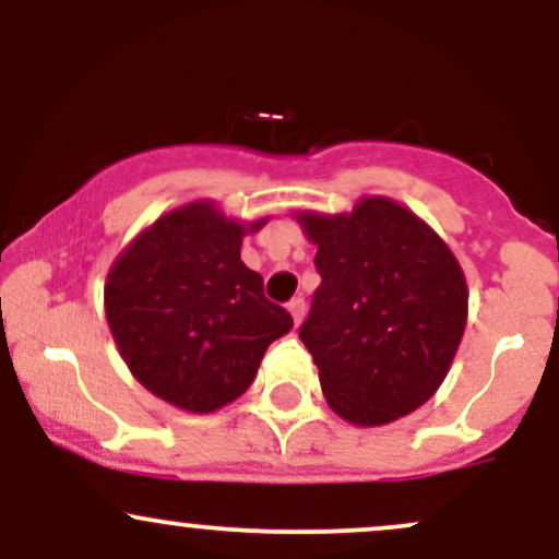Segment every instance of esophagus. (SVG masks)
I'll use <instances>...</instances> for the list:
<instances>
[{"mask_svg": "<svg viewBox=\"0 0 559 559\" xmlns=\"http://www.w3.org/2000/svg\"><path fill=\"white\" fill-rule=\"evenodd\" d=\"M305 310H307V307H305V299H301V297L288 301V312H292L294 323H297V325L301 323V320H305Z\"/></svg>", "mask_w": 559, "mask_h": 559, "instance_id": "1", "label": "esophagus"}]
</instances>
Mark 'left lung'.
<instances>
[{
    "mask_svg": "<svg viewBox=\"0 0 559 559\" xmlns=\"http://www.w3.org/2000/svg\"><path fill=\"white\" fill-rule=\"evenodd\" d=\"M320 286L299 338L338 418L386 426L439 391L467 323V284L436 230L391 197L349 213L297 210Z\"/></svg>",
    "mask_w": 559,
    "mask_h": 559,
    "instance_id": "left-lung-1",
    "label": "left lung"
}]
</instances>
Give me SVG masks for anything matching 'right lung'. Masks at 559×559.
I'll return each mask as SVG.
<instances>
[{
  "label": "right lung",
  "instance_id": "right-lung-1",
  "mask_svg": "<svg viewBox=\"0 0 559 559\" xmlns=\"http://www.w3.org/2000/svg\"><path fill=\"white\" fill-rule=\"evenodd\" d=\"M271 217L239 221L194 199L141 228L105 281V316L131 376L157 400L207 415L239 400L267 346L292 331L262 294L241 241Z\"/></svg>",
  "mask_w": 559,
  "mask_h": 559
}]
</instances>
